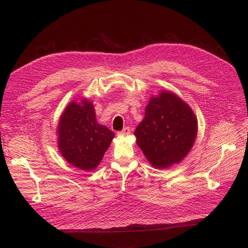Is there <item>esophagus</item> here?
<instances>
[{"label":"esophagus","mask_w":248,"mask_h":248,"mask_svg":"<svg viewBox=\"0 0 248 248\" xmlns=\"http://www.w3.org/2000/svg\"><path fill=\"white\" fill-rule=\"evenodd\" d=\"M130 134H131L130 128H124L122 132H118V135H122V136H128Z\"/></svg>","instance_id":"obj_1"}]
</instances>
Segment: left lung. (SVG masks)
Returning a JSON list of instances; mask_svg holds the SVG:
<instances>
[{"instance_id": "left-lung-1", "label": "left lung", "mask_w": 248, "mask_h": 248, "mask_svg": "<svg viewBox=\"0 0 248 248\" xmlns=\"http://www.w3.org/2000/svg\"><path fill=\"white\" fill-rule=\"evenodd\" d=\"M197 133L198 120L192 108L176 93L161 90L150 97L134 135L151 166L163 170L185 159Z\"/></svg>"}]
</instances>
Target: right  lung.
I'll return each mask as SVG.
<instances>
[{
  "mask_svg": "<svg viewBox=\"0 0 248 248\" xmlns=\"http://www.w3.org/2000/svg\"><path fill=\"white\" fill-rule=\"evenodd\" d=\"M58 149L71 166L90 172L103 160L115 134L96 120L93 103L73 99L59 119Z\"/></svg>",
  "mask_w": 248,
  "mask_h": 248,
  "instance_id": "add662e5",
  "label": "right lung"
}]
</instances>
